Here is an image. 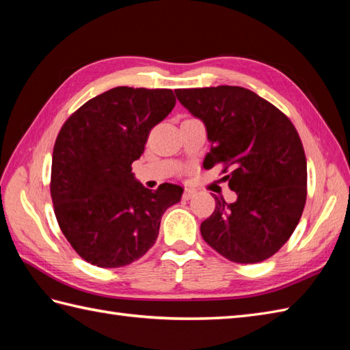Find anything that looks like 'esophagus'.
<instances>
[{
  "label": "esophagus",
  "instance_id": "1",
  "mask_svg": "<svg viewBox=\"0 0 350 350\" xmlns=\"http://www.w3.org/2000/svg\"><path fill=\"white\" fill-rule=\"evenodd\" d=\"M194 196H196V191L192 189V188H187V189H185V192H183V198L185 200H189V198H192Z\"/></svg>",
  "mask_w": 350,
  "mask_h": 350
}]
</instances>
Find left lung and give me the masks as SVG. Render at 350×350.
Returning <instances> with one entry per match:
<instances>
[{"instance_id": "obj_1", "label": "left lung", "mask_w": 350, "mask_h": 350, "mask_svg": "<svg viewBox=\"0 0 350 350\" xmlns=\"http://www.w3.org/2000/svg\"><path fill=\"white\" fill-rule=\"evenodd\" d=\"M206 126L211 152L204 167L233 171L226 179L236 202L215 196L202 222L203 239L234 263L273 256L295 232L307 200V159L287 116L243 87L218 85L174 92Z\"/></svg>"}]
</instances>
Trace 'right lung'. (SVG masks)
Here are the masks:
<instances>
[{"instance_id":"right-lung-1","label":"right lung","mask_w":350,"mask_h":350,"mask_svg":"<svg viewBox=\"0 0 350 350\" xmlns=\"http://www.w3.org/2000/svg\"><path fill=\"white\" fill-rule=\"evenodd\" d=\"M176 105L168 88L116 87L85 102L58 133L51 197L66 239L99 267L131 265L153 247L183 188L147 189L132 173L148 133Z\"/></svg>"}]
</instances>
